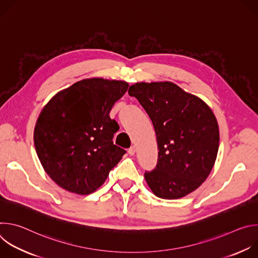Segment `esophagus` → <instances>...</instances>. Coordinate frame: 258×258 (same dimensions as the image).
<instances>
[{"label": "esophagus", "instance_id": "esophagus-1", "mask_svg": "<svg viewBox=\"0 0 258 258\" xmlns=\"http://www.w3.org/2000/svg\"><path fill=\"white\" fill-rule=\"evenodd\" d=\"M128 154L131 155V156H133V155H135V153H136V147L135 146H133V147H131V148L128 149Z\"/></svg>", "mask_w": 258, "mask_h": 258}]
</instances>
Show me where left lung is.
I'll return each mask as SVG.
<instances>
[{
  "mask_svg": "<svg viewBox=\"0 0 258 258\" xmlns=\"http://www.w3.org/2000/svg\"><path fill=\"white\" fill-rule=\"evenodd\" d=\"M128 95L152 120L158 161L145 178L155 196L172 200L198 189L209 175L218 151L219 130L210 107L173 83H137Z\"/></svg>",
  "mask_w": 258,
  "mask_h": 258,
  "instance_id": "obj_1",
  "label": "left lung"
}]
</instances>
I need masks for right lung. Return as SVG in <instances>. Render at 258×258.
<instances>
[{
  "label": "right lung",
  "instance_id": "1",
  "mask_svg": "<svg viewBox=\"0 0 258 258\" xmlns=\"http://www.w3.org/2000/svg\"><path fill=\"white\" fill-rule=\"evenodd\" d=\"M123 81L86 79L57 93L36 120L33 141L47 174L64 190L89 195L100 188L125 150L110 111L127 91Z\"/></svg>",
  "mask_w": 258,
  "mask_h": 258
}]
</instances>
